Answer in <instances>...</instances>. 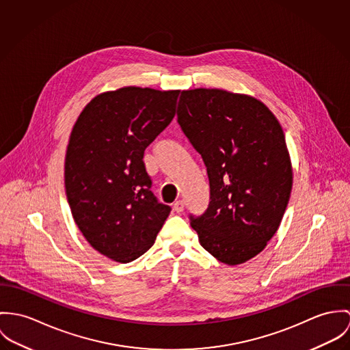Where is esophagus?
<instances>
[{
	"label": "esophagus",
	"mask_w": 350,
	"mask_h": 350,
	"mask_svg": "<svg viewBox=\"0 0 350 350\" xmlns=\"http://www.w3.org/2000/svg\"><path fill=\"white\" fill-rule=\"evenodd\" d=\"M184 208H185V202H184L183 200L176 201V202H174V205H173V209H174L177 213H181V212L184 211Z\"/></svg>",
	"instance_id": "1"
}]
</instances>
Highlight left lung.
I'll return each mask as SVG.
<instances>
[{"mask_svg":"<svg viewBox=\"0 0 350 350\" xmlns=\"http://www.w3.org/2000/svg\"><path fill=\"white\" fill-rule=\"evenodd\" d=\"M177 122L201 154L211 201L191 215L198 241L236 266L265 250L278 231L293 188L280 123L260 100L217 88L183 91Z\"/></svg>","mask_w":350,"mask_h":350,"instance_id":"1","label":"left lung"}]
</instances>
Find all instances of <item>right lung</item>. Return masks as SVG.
<instances>
[{
  "instance_id": "1",
  "label": "right lung",
  "mask_w": 350,
  "mask_h": 350,
  "mask_svg": "<svg viewBox=\"0 0 350 350\" xmlns=\"http://www.w3.org/2000/svg\"><path fill=\"white\" fill-rule=\"evenodd\" d=\"M178 91L123 87L95 96L80 113L64 163L77 226L102 255L129 263L144 255L172 208L158 202L145 149L176 116Z\"/></svg>"
}]
</instances>
